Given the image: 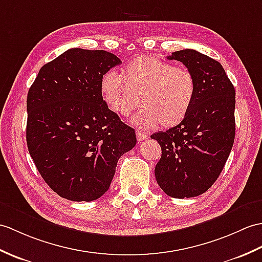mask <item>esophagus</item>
Segmentation results:
<instances>
[{
	"mask_svg": "<svg viewBox=\"0 0 262 262\" xmlns=\"http://www.w3.org/2000/svg\"><path fill=\"white\" fill-rule=\"evenodd\" d=\"M148 136L146 135V133L145 132H142V130H136V138H137V141L138 142H143V141H145L146 138H147Z\"/></svg>",
	"mask_w": 262,
	"mask_h": 262,
	"instance_id": "esophagus-1",
	"label": "esophagus"
}]
</instances>
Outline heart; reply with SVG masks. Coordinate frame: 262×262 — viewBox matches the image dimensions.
<instances>
[{"label": "heart", "instance_id": "obj_1", "mask_svg": "<svg viewBox=\"0 0 262 262\" xmlns=\"http://www.w3.org/2000/svg\"><path fill=\"white\" fill-rule=\"evenodd\" d=\"M100 93L108 108L118 116H129L141 101L143 108L133 118L134 124L172 128L190 113L198 84L188 69L143 56L127 63L123 76L106 72L100 80Z\"/></svg>", "mask_w": 262, "mask_h": 262}]
</instances>
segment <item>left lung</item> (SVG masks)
Segmentation results:
<instances>
[{"label":"left lung","mask_w":262,"mask_h":262,"mask_svg":"<svg viewBox=\"0 0 262 262\" xmlns=\"http://www.w3.org/2000/svg\"><path fill=\"white\" fill-rule=\"evenodd\" d=\"M167 59L192 72L198 93L182 123L150 136L162 147L155 178L168 196L193 198L213 185L232 149L235 90L221 63L203 53L185 49Z\"/></svg>","instance_id":"left-lung-1"}]
</instances>
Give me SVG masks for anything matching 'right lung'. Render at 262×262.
<instances>
[{
	"instance_id": "add662e5",
	"label": "right lung",
	"mask_w": 262,
	"mask_h": 262,
	"mask_svg": "<svg viewBox=\"0 0 262 262\" xmlns=\"http://www.w3.org/2000/svg\"><path fill=\"white\" fill-rule=\"evenodd\" d=\"M121 61L103 50L72 48L40 69L27 98V144L42 179L63 199L105 194L135 130L103 101L102 76Z\"/></svg>"
}]
</instances>
